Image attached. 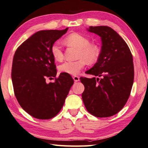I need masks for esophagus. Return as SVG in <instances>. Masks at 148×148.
I'll use <instances>...</instances> for the list:
<instances>
[{
	"label": "esophagus",
	"instance_id": "34e87169",
	"mask_svg": "<svg viewBox=\"0 0 148 148\" xmlns=\"http://www.w3.org/2000/svg\"><path fill=\"white\" fill-rule=\"evenodd\" d=\"M73 79H74L75 82H79V77H78L77 76H74Z\"/></svg>",
	"mask_w": 148,
	"mask_h": 148
}]
</instances>
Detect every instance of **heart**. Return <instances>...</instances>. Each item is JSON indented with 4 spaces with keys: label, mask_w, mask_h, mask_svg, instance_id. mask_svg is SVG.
Masks as SVG:
<instances>
[{
    "label": "heart",
    "mask_w": 148,
    "mask_h": 148,
    "mask_svg": "<svg viewBox=\"0 0 148 148\" xmlns=\"http://www.w3.org/2000/svg\"><path fill=\"white\" fill-rule=\"evenodd\" d=\"M64 43L69 47L79 49L77 60L74 62H65L60 66L59 69L62 72L71 75L77 74L88 63L93 65L97 62L100 56V49L97 45L92 44L90 40L82 34L73 33L66 36ZM51 53L54 60L60 62L63 58L62 48L59 43H54L51 47Z\"/></svg>",
    "instance_id": "heart-1"
}]
</instances>
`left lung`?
I'll return each mask as SVG.
<instances>
[{"label": "left lung", "mask_w": 148, "mask_h": 148, "mask_svg": "<svg viewBox=\"0 0 148 148\" xmlns=\"http://www.w3.org/2000/svg\"><path fill=\"white\" fill-rule=\"evenodd\" d=\"M88 31L101 38L102 46L99 60L86 72L99 77H80L85 86L82 99L90 114L97 117H111L123 109L131 93L133 56L127 43L111 27L90 26Z\"/></svg>", "instance_id": "8db88e82"}]
</instances>
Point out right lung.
I'll return each instance as SVG.
<instances>
[{
    "mask_svg": "<svg viewBox=\"0 0 148 148\" xmlns=\"http://www.w3.org/2000/svg\"><path fill=\"white\" fill-rule=\"evenodd\" d=\"M68 29L37 32L14 53L11 69L14 93L20 106L36 119H49L56 116L74 83L69 74L63 72L56 77L51 53L52 46ZM53 77L54 82L46 83V79Z\"/></svg>",
    "mask_w": 148,
    "mask_h": 148,
    "instance_id": "obj_1",
    "label": "right lung"
}]
</instances>
